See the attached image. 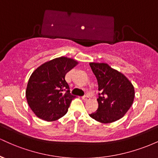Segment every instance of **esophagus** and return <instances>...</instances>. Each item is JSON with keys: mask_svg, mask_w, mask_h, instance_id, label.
<instances>
[{"mask_svg": "<svg viewBox=\"0 0 158 158\" xmlns=\"http://www.w3.org/2000/svg\"><path fill=\"white\" fill-rule=\"evenodd\" d=\"M89 99H90V97H88V96H87V95L84 96V97H82V99L84 101H88Z\"/></svg>", "mask_w": 158, "mask_h": 158, "instance_id": "1", "label": "esophagus"}]
</instances>
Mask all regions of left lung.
Returning <instances> with one entry per match:
<instances>
[{
	"instance_id": "left-lung-1",
	"label": "left lung",
	"mask_w": 158,
	"mask_h": 158,
	"mask_svg": "<svg viewBox=\"0 0 158 158\" xmlns=\"http://www.w3.org/2000/svg\"><path fill=\"white\" fill-rule=\"evenodd\" d=\"M98 81L100 93L97 111L89 114L102 123H113L122 118L131 108L135 98L134 86L123 74L105 63H90Z\"/></svg>"
}]
</instances>
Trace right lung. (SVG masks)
Wrapping results in <instances>:
<instances>
[{"mask_svg": "<svg viewBox=\"0 0 158 158\" xmlns=\"http://www.w3.org/2000/svg\"><path fill=\"white\" fill-rule=\"evenodd\" d=\"M78 64L67 57H59L39 67L27 84L26 97L29 106L39 118L59 119L68 112L75 98L70 94L65 75Z\"/></svg>", "mask_w": 158, "mask_h": 158, "instance_id": "1", "label": "right lung"}]
</instances>
